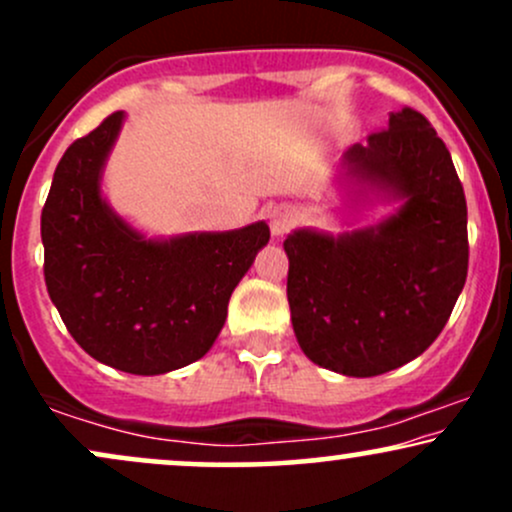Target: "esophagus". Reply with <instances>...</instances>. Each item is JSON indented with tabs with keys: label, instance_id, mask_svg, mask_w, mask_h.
Returning <instances> with one entry per match:
<instances>
[{
	"label": "esophagus",
	"instance_id": "obj_1",
	"mask_svg": "<svg viewBox=\"0 0 512 512\" xmlns=\"http://www.w3.org/2000/svg\"><path fill=\"white\" fill-rule=\"evenodd\" d=\"M293 221H296V214H293V209L286 207V204H281V207H274L269 211V228H272L274 236H281V233L289 231Z\"/></svg>",
	"mask_w": 512,
	"mask_h": 512
}]
</instances>
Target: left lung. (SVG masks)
<instances>
[{"label": "left lung", "mask_w": 512, "mask_h": 512, "mask_svg": "<svg viewBox=\"0 0 512 512\" xmlns=\"http://www.w3.org/2000/svg\"><path fill=\"white\" fill-rule=\"evenodd\" d=\"M332 185L344 192L346 226L375 204L395 211L351 231L286 236L293 332L320 368L373 378L443 332L467 279V202L443 139L411 108L351 146Z\"/></svg>", "instance_id": "8db88e82"}]
</instances>
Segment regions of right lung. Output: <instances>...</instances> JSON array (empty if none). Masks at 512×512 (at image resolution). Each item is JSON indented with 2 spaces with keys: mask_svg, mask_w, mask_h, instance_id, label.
I'll return each mask as SVG.
<instances>
[{
  "mask_svg": "<svg viewBox=\"0 0 512 512\" xmlns=\"http://www.w3.org/2000/svg\"><path fill=\"white\" fill-rule=\"evenodd\" d=\"M125 120L110 115L64 151L40 216L45 284L88 356L132 375H163L214 346L269 226L168 238L132 226L103 195Z\"/></svg>",
  "mask_w": 512,
  "mask_h": 512,
  "instance_id": "1",
  "label": "right lung"
}]
</instances>
